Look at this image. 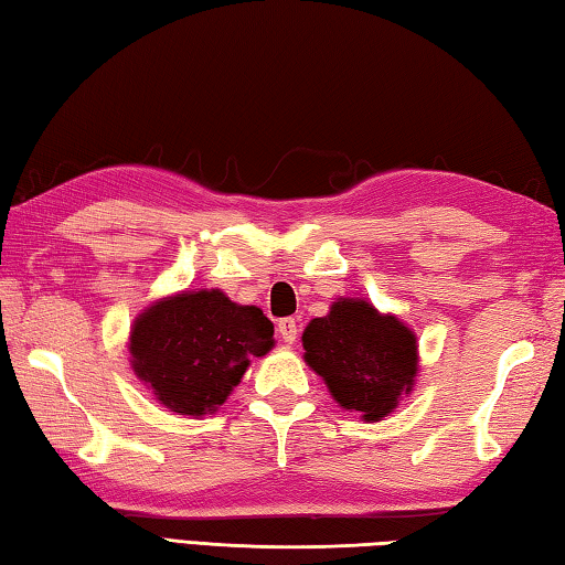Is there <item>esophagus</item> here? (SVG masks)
Returning <instances> with one entry per match:
<instances>
[{
  "mask_svg": "<svg viewBox=\"0 0 565 565\" xmlns=\"http://www.w3.org/2000/svg\"><path fill=\"white\" fill-rule=\"evenodd\" d=\"M276 331H279V335L284 338V343H294L296 335H299V323H296V318L286 316V318H279V323H276Z\"/></svg>",
  "mask_w": 565,
  "mask_h": 565,
  "instance_id": "1",
  "label": "esophagus"
}]
</instances>
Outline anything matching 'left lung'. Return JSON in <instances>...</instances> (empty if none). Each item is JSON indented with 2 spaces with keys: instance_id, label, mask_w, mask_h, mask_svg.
<instances>
[{
  "instance_id": "obj_1",
  "label": "left lung",
  "mask_w": 565,
  "mask_h": 565,
  "mask_svg": "<svg viewBox=\"0 0 565 565\" xmlns=\"http://www.w3.org/2000/svg\"><path fill=\"white\" fill-rule=\"evenodd\" d=\"M306 363L323 377L335 403L367 423L393 413L413 390L417 343L395 316H381L367 301L341 299L331 313L303 331Z\"/></svg>"
}]
</instances>
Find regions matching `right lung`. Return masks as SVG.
<instances>
[{
  "instance_id": "obj_1",
  "label": "right lung",
  "mask_w": 565,
  "mask_h": 565,
  "mask_svg": "<svg viewBox=\"0 0 565 565\" xmlns=\"http://www.w3.org/2000/svg\"><path fill=\"white\" fill-rule=\"evenodd\" d=\"M274 345V323L222 291L178 294L142 313L130 333L132 371L172 413L210 415L252 358Z\"/></svg>"
}]
</instances>
